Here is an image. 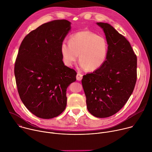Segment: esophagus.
Returning <instances> with one entry per match:
<instances>
[{
  "label": "esophagus",
  "mask_w": 152,
  "mask_h": 152,
  "mask_svg": "<svg viewBox=\"0 0 152 152\" xmlns=\"http://www.w3.org/2000/svg\"><path fill=\"white\" fill-rule=\"evenodd\" d=\"M82 76H83V75H82V74H80V73H77V75H76V79L77 80H81L82 79Z\"/></svg>",
  "instance_id": "1"
}]
</instances>
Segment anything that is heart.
I'll use <instances>...</instances> for the list:
<instances>
[{
  "label": "heart",
  "instance_id": "heart-1",
  "mask_svg": "<svg viewBox=\"0 0 152 152\" xmlns=\"http://www.w3.org/2000/svg\"><path fill=\"white\" fill-rule=\"evenodd\" d=\"M64 64L71 67L78 58L82 69L94 72L104 64L108 52L106 38L90 31H82L72 35L69 42L63 41L60 47Z\"/></svg>",
  "mask_w": 152,
  "mask_h": 152
}]
</instances>
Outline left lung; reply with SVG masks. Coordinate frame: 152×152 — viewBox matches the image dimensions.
<instances>
[{"instance_id":"obj_1","label":"left lung","mask_w":152,"mask_h":152,"mask_svg":"<svg viewBox=\"0 0 152 152\" xmlns=\"http://www.w3.org/2000/svg\"><path fill=\"white\" fill-rule=\"evenodd\" d=\"M108 45L103 66L83 76L82 86L87 109L98 118L119 111L131 96L137 81V58L130 42L111 25L97 23Z\"/></svg>"}]
</instances>
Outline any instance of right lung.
<instances>
[{
  "mask_svg": "<svg viewBox=\"0 0 152 152\" xmlns=\"http://www.w3.org/2000/svg\"><path fill=\"white\" fill-rule=\"evenodd\" d=\"M70 30L69 21L53 20L31 31L20 46L14 67L18 92L39 118H52L65 110L67 88L76 80V72L65 66L60 51Z\"/></svg>",
  "mask_w": 152,
  "mask_h": 152,
  "instance_id": "right-lung-1",
  "label": "right lung"
}]
</instances>
